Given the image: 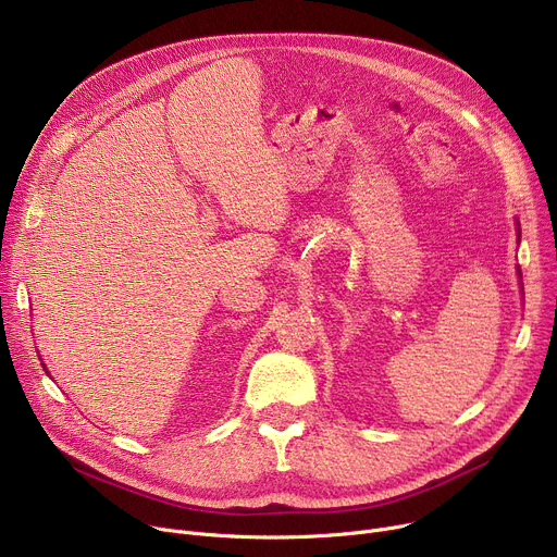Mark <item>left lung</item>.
<instances>
[{"mask_svg":"<svg viewBox=\"0 0 557 557\" xmlns=\"http://www.w3.org/2000/svg\"><path fill=\"white\" fill-rule=\"evenodd\" d=\"M518 225H520V223H518ZM518 236H520V227H518ZM518 240H520V238H518ZM518 274H520V270H518Z\"/></svg>","mask_w":557,"mask_h":557,"instance_id":"1","label":"left lung"}]
</instances>
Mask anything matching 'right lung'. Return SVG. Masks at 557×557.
Returning <instances> with one entry per match:
<instances>
[{
  "mask_svg": "<svg viewBox=\"0 0 557 557\" xmlns=\"http://www.w3.org/2000/svg\"><path fill=\"white\" fill-rule=\"evenodd\" d=\"M41 366H45V363H41Z\"/></svg>",
  "mask_w": 557,
  "mask_h": 557,
  "instance_id": "right-lung-1",
  "label": "right lung"
}]
</instances>
